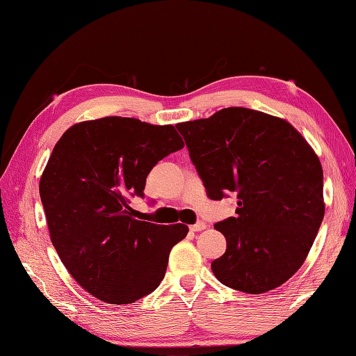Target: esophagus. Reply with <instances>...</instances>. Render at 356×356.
<instances>
[{"label": "esophagus", "instance_id": "esophagus-1", "mask_svg": "<svg viewBox=\"0 0 356 356\" xmlns=\"http://www.w3.org/2000/svg\"><path fill=\"white\" fill-rule=\"evenodd\" d=\"M205 228H207V224L205 222H196V224H193V225H191V232H202V230H205Z\"/></svg>", "mask_w": 356, "mask_h": 356}]
</instances>
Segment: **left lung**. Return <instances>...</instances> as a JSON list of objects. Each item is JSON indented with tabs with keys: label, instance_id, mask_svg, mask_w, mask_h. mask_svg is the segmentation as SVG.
I'll list each match as a JSON object with an SVG mask.
<instances>
[{
	"label": "left lung",
	"instance_id": "1",
	"mask_svg": "<svg viewBox=\"0 0 356 356\" xmlns=\"http://www.w3.org/2000/svg\"><path fill=\"white\" fill-rule=\"evenodd\" d=\"M209 198L238 193L236 216L215 224L227 251L211 262L225 286L279 288L303 265L325 216L317 154L285 118L224 108L177 124Z\"/></svg>",
	"mask_w": 356,
	"mask_h": 356
}]
</instances>
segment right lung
Instances as JSON below:
<instances>
[{
    "instance_id": "right-lung-1",
    "label": "right lung",
    "mask_w": 356,
    "mask_h": 356,
    "mask_svg": "<svg viewBox=\"0 0 356 356\" xmlns=\"http://www.w3.org/2000/svg\"><path fill=\"white\" fill-rule=\"evenodd\" d=\"M184 147L172 124L104 117L68 128L39 181L53 247L85 291L109 305H129L160 285L184 224L134 218L154 165Z\"/></svg>"
}]
</instances>
